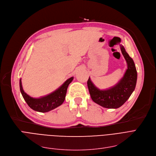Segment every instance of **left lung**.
<instances>
[{
	"mask_svg": "<svg viewBox=\"0 0 156 156\" xmlns=\"http://www.w3.org/2000/svg\"><path fill=\"white\" fill-rule=\"evenodd\" d=\"M122 54L126 61L128 69L124 76L113 87L101 90L93 83L90 77L87 82L89 92L94 102L107 108H117L122 106L134 91L137 80V72L133 59L120 45Z\"/></svg>",
	"mask_w": 156,
	"mask_h": 156,
	"instance_id": "left-lung-1",
	"label": "left lung"
}]
</instances>
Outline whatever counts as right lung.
Wrapping results in <instances>:
<instances>
[{"label":"right lung","instance_id":"right-lung-1","mask_svg":"<svg viewBox=\"0 0 156 156\" xmlns=\"http://www.w3.org/2000/svg\"><path fill=\"white\" fill-rule=\"evenodd\" d=\"M73 79V77L69 78L56 91L39 98H34L28 95L23 90L21 79L20 80V88L21 93L28 105L35 111L40 112H48L61 105L63 103L67 87Z\"/></svg>","mask_w":156,"mask_h":156}]
</instances>
